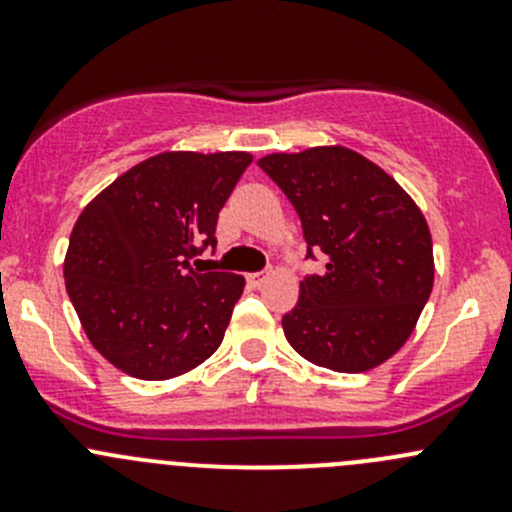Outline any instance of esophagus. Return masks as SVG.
Instances as JSON below:
<instances>
[{"label": "esophagus", "mask_w": 512, "mask_h": 512, "mask_svg": "<svg viewBox=\"0 0 512 512\" xmlns=\"http://www.w3.org/2000/svg\"><path fill=\"white\" fill-rule=\"evenodd\" d=\"M267 280H270V275H267V272H252V275H247V282H250V287H255V289H260Z\"/></svg>", "instance_id": "obj_1"}]
</instances>
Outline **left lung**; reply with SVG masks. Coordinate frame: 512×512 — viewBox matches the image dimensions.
Instances as JSON below:
<instances>
[{"mask_svg": "<svg viewBox=\"0 0 512 512\" xmlns=\"http://www.w3.org/2000/svg\"><path fill=\"white\" fill-rule=\"evenodd\" d=\"M302 220L327 270L299 282L282 317L287 342L312 364L359 374L391 359L433 289V240L421 208L369 158L344 146L257 160Z\"/></svg>", "mask_w": 512, "mask_h": 512, "instance_id": "1", "label": "left lung"}]
</instances>
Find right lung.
<instances>
[{
    "mask_svg": "<svg viewBox=\"0 0 512 512\" xmlns=\"http://www.w3.org/2000/svg\"><path fill=\"white\" fill-rule=\"evenodd\" d=\"M252 156L165 151L91 200L71 230L66 292L86 337L123 374L165 381L215 354L245 277L200 272Z\"/></svg>",
    "mask_w": 512,
    "mask_h": 512,
    "instance_id": "right-lung-1",
    "label": "right lung"
}]
</instances>
